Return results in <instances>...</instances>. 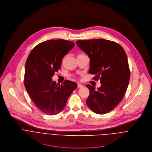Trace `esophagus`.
Masks as SVG:
<instances>
[{"mask_svg": "<svg viewBox=\"0 0 152 152\" xmlns=\"http://www.w3.org/2000/svg\"><path fill=\"white\" fill-rule=\"evenodd\" d=\"M77 86H78V88H83V86L81 84H78Z\"/></svg>", "mask_w": 152, "mask_h": 152, "instance_id": "esophagus-1", "label": "esophagus"}]
</instances>
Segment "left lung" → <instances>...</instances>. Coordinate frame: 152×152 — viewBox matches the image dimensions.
Masks as SVG:
<instances>
[{
    "mask_svg": "<svg viewBox=\"0 0 152 152\" xmlns=\"http://www.w3.org/2000/svg\"><path fill=\"white\" fill-rule=\"evenodd\" d=\"M77 45L90 58L89 73L100 80L101 86L86 87L89 95L87 106L94 112L105 114L112 111L122 100L130 79L127 56L117 43L104 39L78 40Z\"/></svg>",
    "mask_w": 152,
    "mask_h": 152,
    "instance_id": "8db88e82",
    "label": "left lung"
}]
</instances>
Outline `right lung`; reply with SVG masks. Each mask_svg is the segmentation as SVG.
Segmentation results:
<instances>
[{
  "mask_svg": "<svg viewBox=\"0 0 152 152\" xmlns=\"http://www.w3.org/2000/svg\"><path fill=\"white\" fill-rule=\"evenodd\" d=\"M74 46L73 42L65 40H50L37 45L27 57L24 86L36 107L48 115L61 112L77 87L75 83L69 80H65L61 85L52 81L63 57Z\"/></svg>",
  "mask_w": 152,
  "mask_h": 152,
  "instance_id": "1",
  "label": "right lung"
}]
</instances>
